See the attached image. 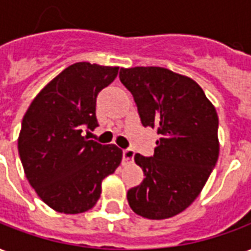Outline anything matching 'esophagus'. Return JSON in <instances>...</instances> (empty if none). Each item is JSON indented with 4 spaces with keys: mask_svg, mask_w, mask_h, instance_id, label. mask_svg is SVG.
I'll list each match as a JSON object with an SVG mask.
<instances>
[{
    "mask_svg": "<svg viewBox=\"0 0 251 251\" xmlns=\"http://www.w3.org/2000/svg\"><path fill=\"white\" fill-rule=\"evenodd\" d=\"M133 158H134V151L131 149H125L124 153H122V162L124 163H130L133 162Z\"/></svg>",
    "mask_w": 251,
    "mask_h": 251,
    "instance_id": "esophagus-1",
    "label": "esophagus"
}]
</instances>
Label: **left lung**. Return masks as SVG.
Segmentation results:
<instances>
[{
	"label": "left lung",
	"instance_id": "left-lung-1",
	"mask_svg": "<svg viewBox=\"0 0 251 251\" xmlns=\"http://www.w3.org/2000/svg\"><path fill=\"white\" fill-rule=\"evenodd\" d=\"M142 125L157 130L154 154H135L144 181L127 192L134 213L165 220L192 205L213 172L218 153V116L201 86L165 68L121 69Z\"/></svg>",
	"mask_w": 251,
	"mask_h": 251
}]
</instances>
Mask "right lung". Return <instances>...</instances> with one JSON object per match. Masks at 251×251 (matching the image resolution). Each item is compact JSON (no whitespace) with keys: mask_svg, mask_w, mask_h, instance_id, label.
Segmentation results:
<instances>
[{"mask_svg":"<svg viewBox=\"0 0 251 251\" xmlns=\"http://www.w3.org/2000/svg\"><path fill=\"white\" fill-rule=\"evenodd\" d=\"M118 68L89 62L70 65L37 96L22 120L18 153L31 187L51 209L78 214L101 196L102 179L122 159L116 145L89 140L83 131L98 126V93Z\"/></svg>","mask_w":251,"mask_h":251,"instance_id":"add662e5","label":"right lung"}]
</instances>
